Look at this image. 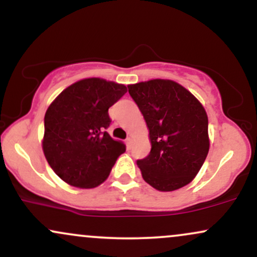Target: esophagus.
Listing matches in <instances>:
<instances>
[{
  "mask_svg": "<svg viewBox=\"0 0 257 257\" xmlns=\"http://www.w3.org/2000/svg\"><path fill=\"white\" fill-rule=\"evenodd\" d=\"M132 138L129 137V138H126V140H125V145H126V147H128V149H131V146H132Z\"/></svg>",
  "mask_w": 257,
  "mask_h": 257,
  "instance_id": "esophagus-1",
  "label": "esophagus"
}]
</instances>
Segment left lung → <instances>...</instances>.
Masks as SVG:
<instances>
[{
  "mask_svg": "<svg viewBox=\"0 0 257 257\" xmlns=\"http://www.w3.org/2000/svg\"><path fill=\"white\" fill-rule=\"evenodd\" d=\"M149 128L151 152L137 162L149 185L162 192L190 184L209 152L208 116L199 100L172 79L129 84Z\"/></svg>",
  "mask_w": 257,
  "mask_h": 257,
  "instance_id": "obj_1",
  "label": "left lung"
}]
</instances>
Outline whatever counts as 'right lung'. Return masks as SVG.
<instances>
[{
	"mask_svg": "<svg viewBox=\"0 0 257 257\" xmlns=\"http://www.w3.org/2000/svg\"><path fill=\"white\" fill-rule=\"evenodd\" d=\"M125 93L124 84L84 78L61 91L47 108L44 157L66 184L96 187L108 178L117 158L125 152L124 144L105 132L111 123L108 108Z\"/></svg>",
	"mask_w": 257,
	"mask_h": 257,
	"instance_id": "obj_1",
	"label": "right lung"
}]
</instances>
